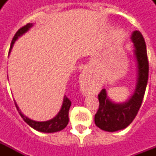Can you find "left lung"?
<instances>
[{
	"mask_svg": "<svg viewBox=\"0 0 156 156\" xmlns=\"http://www.w3.org/2000/svg\"><path fill=\"white\" fill-rule=\"evenodd\" d=\"M130 39L134 48L133 52L137 77L134 94L122 103L112 101L105 88L98 94L99 107L94 116L95 124L108 132L121 130L132 123L140 108L147 85L149 62L145 41L139 31L132 32Z\"/></svg>",
	"mask_w": 156,
	"mask_h": 156,
	"instance_id": "left-lung-1",
	"label": "left lung"
}]
</instances>
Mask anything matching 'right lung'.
Segmentation results:
<instances>
[{
	"label": "right lung",
	"instance_id": "right-lung-1",
	"mask_svg": "<svg viewBox=\"0 0 156 156\" xmlns=\"http://www.w3.org/2000/svg\"><path fill=\"white\" fill-rule=\"evenodd\" d=\"M32 27H33V23H27V25L22 27V28H20L16 32V33L14 36V37L12 39V43H11V47H10V50H9V54L11 53V51H12V48H13V45L16 42V41L20 37H22L23 34H25L27 31H29L30 28H32ZM71 104V101L65 95L64 97H63V101H62L61 109H60V111L58 112V115H56L54 118H52V119H49L48 121H41V122H39V121L32 120L31 119L27 117L26 115H23L22 112L21 111V109L19 108L17 104L15 101L16 107L17 108L20 115L23 119V120L25 121L26 123L28 124V125H30L31 127L33 128L34 129L40 131V132H43V133H54V132H58V131L63 129L68 125V120H69L68 111H69Z\"/></svg>",
	"mask_w": 156,
	"mask_h": 156
}]
</instances>
